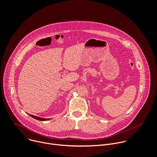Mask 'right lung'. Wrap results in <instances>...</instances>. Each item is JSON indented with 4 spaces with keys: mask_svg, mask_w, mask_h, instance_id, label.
Here are the masks:
<instances>
[{
    "mask_svg": "<svg viewBox=\"0 0 157 157\" xmlns=\"http://www.w3.org/2000/svg\"><path fill=\"white\" fill-rule=\"evenodd\" d=\"M32 117L35 119H37L38 121H47V120H49V119H43V118H41V117H36V116H33V115H31V114H29Z\"/></svg>",
    "mask_w": 157,
    "mask_h": 157,
    "instance_id": "obj_1",
    "label": "right lung"
}]
</instances>
